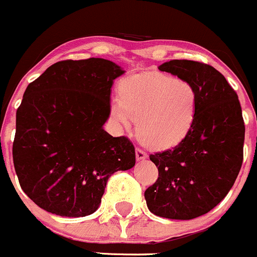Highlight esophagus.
<instances>
[{
    "mask_svg": "<svg viewBox=\"0 0 257 257\" xmlns=\"http://www.w3.org/2000/svg\"><path fill=\"white\" fill-rule=\"evenodd\" d=\"M135 152H136V159L137 160L147 159V154L144 151V150H141V149H139V147H137L136 151H135Z\"/></svg>",
    "mask_w": 257,
    "mask_h": 257,
    "instance_id": "obj_1",
    "label": "esophagus"
}]
</instances>
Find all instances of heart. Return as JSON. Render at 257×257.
<instances>
[{"label":"heart","mask_w":257,"mask_h":257,"mask_svg":"<svg viewBox=\"0 0 257 257\" xmlns=\"http://www.w3.org/2000/svg\"><path fill=\"white\" fill-rule=\"evenodd\" d=\"M120 96L111 101L112 116L125 128L139 118L137 135L152 149L176 146L192 127L197 92L189 81L159 72L141 73L123 81Z\"/></svg>","instance_id":"obj_1"}]
</instances>
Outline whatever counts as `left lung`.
<instances>
[{
	"instance_id": "left-lung-1",
	"label": "left lung",
	"mask_w": 257,
	"mask_h": 257,
	"mask_svg": "<svg viewBox=\"0 0 257 257\" xmlns=\"http://www.w3.org/2000/svg\"><path fill=\"white\" fill-rule=\"evenodd\" d=\"M159 70L192 83L197 108L191 130L179 145L150 155L159 177L145 199L154 215L191 220L211 211L235 184L243 160L242 111L237 93L212 66L172 60Z\"/></svg>"
}]
</instances>
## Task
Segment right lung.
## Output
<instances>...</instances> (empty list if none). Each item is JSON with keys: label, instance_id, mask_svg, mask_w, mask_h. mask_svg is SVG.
<instances>
[{"label": "right lung", "instance_id": "obj_1", "mask_svg": "<svg viewBox=\"0 0 257 257\" xmlns=\"http://www.w3.org/2000/svg\"><path fill=\"white\" fill-rule=\"evenodd\" d=\"M123 72L105 58L65 60L27 86L12 156L21 189L41 209L65 217L93 214L108 177L135 166L132 142L102 127L113 80Z\"/></svg>", "mask_w": 257, "mask_h": 257}]
</instances>
